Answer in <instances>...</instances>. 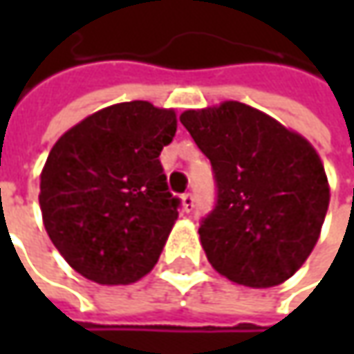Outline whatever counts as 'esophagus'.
Listing matches in <instances>:
<instances>
[{
	"mask_svg": "<svg viewBox=\"0 0 354 354\" xmlns=\"http://www.w3.org/2000/svg\"><path fill=\"white\" fill-rule=\"evenodd\" d=\"M183 209L185 212L195 211V195L193 193H185L183 195Z\"/></svg>",
	"mask_w": 354,
	"mask_h": 354,
	"instance_id": "34e87169",
	"label": "esophagus"
}]
</instances>
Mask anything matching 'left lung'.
<instances>
[{
	"mask_svg": "<svg viewBox=\"0 0 354 354\" xmlns=\"http://www.w3.org/2000/svg\"><path fill=\"white\" fill-rule=\"evenodd\" d=\"M181 124L212 167L216 198L198 226L212 268L250 288L292 278L313 250L329 207L317 151L240 102L187 110Z\"/></svg>",
	"mask_w": 354,
	"mask_h": 354,
	"instance_id": "8db88e82",
	"label": "left lung"
}]
</instances>
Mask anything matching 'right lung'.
<instances>
[{
  "label": "right lung",
  "mask_w": 354,
  "mask_h": 354,
  "mask_svg": "<svg viewBox=\"0 0 354 354\" xmlns=\"http://www.w3.org/2000/svg\"><path fill=\"white\" fill-rule=\"evenodd\" d=\"M175 131L173 110L133 100L92 114L53 145L41 173L43 223L84 278L126 286L157 264L181 207L159 161Z\"/></svg>",
  "instance_id": "right-lung-1"
}]
</instances>
